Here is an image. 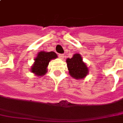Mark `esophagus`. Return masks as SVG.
Returning <instances> with one entry per match:
<instances>
[{
	"label": "esophagus",
	"instance_id": "obj_1",
	"mask_svg": "<svg viewBox=\"0 0 123 123\" xmlns=\"http://www.w3.org/2000/svg\"><path fill=\"white\" fill-rule=\"evenodd\" d=\"M58 57H60V59L63 60V58L65 57V55H64V54H59V55H58Z\"/></svg>",
	"mask_w": 123,
	"mask_h": 123
}]
</instances>
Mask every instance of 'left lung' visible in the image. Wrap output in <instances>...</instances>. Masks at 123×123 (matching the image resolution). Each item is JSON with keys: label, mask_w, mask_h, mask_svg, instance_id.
<instances>
[{"label": "left lung", "mask_w": 123, "mask_h": 123, "mask_svg": "<svg viewBox=\"0 0 123 123\" xmlns=\"http://www.w3.org/2000/svg\"><path fill=\"white\" fill-rule=\"evenodd\" d=\"M68 68L71 76L76 79H82L88 73L86 65L82 62L81 55L76 53L71 59L66 60Z\"/></svg>", "instance_id": "8db88e82"}]
</instances>
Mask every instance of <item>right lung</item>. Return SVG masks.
<instances>
[{"instance_id": "right-lung-1", "label": "right lung", "mask_w": 123, "mask_h": 123, "mask_svg": "<svg viewBox=\"0 0 123 123\" xmlns=\"http://www.w3.org/2000/svg\"><path fill=\"white\" fill-rule=\"evenodd\" d=\"M57 57V54L53 51H40L35 59V63L32 66L31 72L37 76H43L47 72V67L50 60L56 58Z\"/></svg>"}]
</instances>
